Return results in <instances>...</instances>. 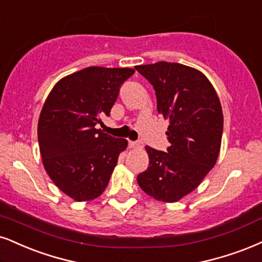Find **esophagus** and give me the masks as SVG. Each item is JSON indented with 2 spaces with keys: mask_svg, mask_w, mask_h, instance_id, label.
<instances>
[{
  "mask_svg": "<svg viewBox=\"0 0 262 262\" xmlns=\"http://www.w3.org/2000/svg\"><path fill=\"white\" fill-rule=\"evenodd\" d=\"M128 147H130V148H141L142 144L140 143V142L130 141V142H128Z\"/></svg>",
  "mask_w": 262,
  "mask_h": 262,
  "instance_id": "34e87169",
  "label": "esophagus"
}]
</instances>
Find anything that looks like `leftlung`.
Masks as SVG:
<instances>
[{
    "mask_svg": "<svg viewBox=\"0 0 262 262\" xmlns=\"http://www.w3.org/2000/svg\"><path fill=\"white\" fill-rule=\"evenodd\" d=\"M153 85L157 109L169 120L166 151L146 150L149 165L137 176L146 194L179 202L198 187L220 154L224 115L214 86L202 72L180 63L135 67Z\"/></svg>",
    "mask_w": 262,
    "mask_h": 262,
    "instance_id": "left-lung-1",
    "label": "left lung"
}]
</instances>
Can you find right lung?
<instances>
[{
    "label": "right lung",
    "mask_w": 262,
    "mask_h": 262,
    "mask_svg": "<svg viewBox=\"0 0 262 262\" xmlns=\"http://www.w3.org/2000/svg\"><path fill=\"white\" fill-rule=\"evenodd\" d=\"M131 68L89 67L62 77L47 96L37 124L42 164L58 188L76 202L98 198L108 186L125 138L97 128L109 115Z\"/></svg>",
    "instance_id": "1"
}]
</instances>
